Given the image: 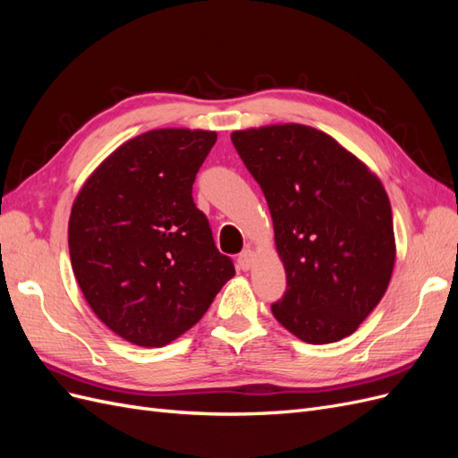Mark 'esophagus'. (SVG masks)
I'll return each mask as SVG.
<instances>
[{"label":"esophagus","mask_w":458,"mask_h":458,"mask_svg":"<svg viewBox=\"0 0 458 458\" xmlns=\"http://www.w3.org/2000/svg\"><path fill=\"white\" fill-rule=\"evenodd\" d=\"M252 263H254V252L250 250V248H248V250H244L241 256H239V267L242 269V271H248L252 267Z\"/></svg>","instance_id":"esophagus-1"}]
</instances>
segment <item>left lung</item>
Segmentation results:
<instances>
[{"label":"left lung","mask_w":458,"mask_h":458,"mask_svg":"<svg viewBox=\"0 0 458 458\" xmlns=\"http://www.w3.org/2000/svg\"><path fill=\"white\" fill-rule=\"evenodd\" d=\"M273 217L286 293L271 311L308 344L353 335L392 279V206L378 175L335 137L303 123L231 133Z\"/></svg>","instance_id":"8db88e82"}]
</instances>
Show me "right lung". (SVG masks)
I'll return each mask as SVG.
<instances>
[{
  "mask_svg": "<svg viewBox=\"0 0 458 458\" xmlns=\"http://www.w3.org/2000/svg\"><path fill=\"white\" fill-rule=\"evenodd\" d=\"M216 131L162 128L120 145L81 185L71 263L93 313L130 344L162 348L197 325L234 275L192 183Z\"/></svg>",
  "mask_w": 458,
  "mask_h": 458,
  "instance_id": "add662e5",
  "label": "right lung"
}]
</instances>
